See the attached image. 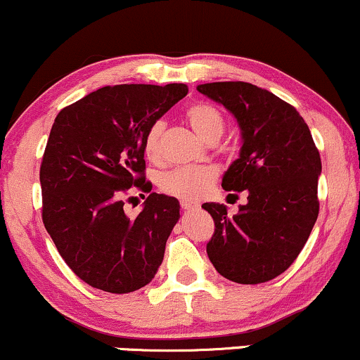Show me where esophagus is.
Returning <instances> with one entry per match:
<instances>
[{
  "mask_svg": "<svg viewBox=\"0 0 360 360\" xmlns=\"http://www.w3.org/2000/svg\"><path fill=\"white\" fill-rule=\"evenodd\" d=\"M180 205L185 212H193V210H198V208H200V205H198L197 202H190V200H181Z\"/></svg>",
  "mask_w": 360,
  "mask_h": 360,
  "instance_id": "1",
  "label": "esophagus"
}]
</instances>
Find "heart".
I'll return each instance as SVG.
<instances>
[{
	"label": "heart",
	"mask_w": 360,
	"mask_h": 360,
	"mask_svg": "<svg viewBox=\"0 0 360 360\" xmlns=\"http://www.w3.org/2000/svg\"><path fill=\"white\" fill-rule=\"evenodd\" d=\"M185 118L198 135L205 141L214 143L224 135L225 122L224 113L215 105L197 101L185 110ZM165 130L163 120H157L146 128L143 136V153L152 162H158L162 157V133ZM215 170L210 167H180L168 172L162 179V190L180 200H198L210 190L215 180Z\"/></svg>",
	"instance_id": "obj_1"
}]
</instances>
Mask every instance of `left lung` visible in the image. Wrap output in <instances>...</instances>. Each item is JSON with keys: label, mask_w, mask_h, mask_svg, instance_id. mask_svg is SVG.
Masks as SVG:
<instances>
[{"label": "left lung", "mask_w": 360, "mask_h": 360, "mask_svg": "<svg viewBox=\"0 0 360 360\" xmlns=\"http://www.w3.org/2000/svg\"><path fill=\"white\" fill-rule=\"evenodd\" d=\"M197 90L237 118L240 157L221 187L248 193L233 217L220 203L202 205L215 221L208 259L232 282H269L294 264L316 224L321 155L304 118L274 93L245 82L205 83Z\"/></svg>", "instance_id": "1"}]
</instances>
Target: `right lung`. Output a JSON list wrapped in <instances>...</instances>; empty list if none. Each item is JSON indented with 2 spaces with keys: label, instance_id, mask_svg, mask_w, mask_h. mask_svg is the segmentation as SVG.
Segmentation results:
<instances>
[{
  "label": "right lung",
  "instance_id": "right-lung-1",
  "mask_svg": "<svg viewBox=\"0 0 360 360\" xmlns=\"http://www.w3.org/2000/svg\"><path fill=\"white\" fill-rule=\"evenodd\" d=\"M187 93L184 83L103 86L56 115L39 168L41 217L66 265L88 285L128 294L162 265L180 203L145 180L143 136ZM131 186L149 193L136 219L122 210Z\"/></svg>",
  "mask_w": 360,
  "mask_h": 360
}]
</instances>
